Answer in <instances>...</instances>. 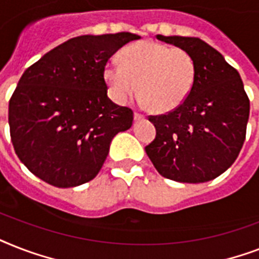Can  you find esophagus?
<instances>
[{
	"instance_id": "esophagus-1",
	"label": "esophagus",
	"mask_w": 259,
	"mask_h": 259,
	"mask_svg": "<svg viewBox=\"0 0 259 259\" xmlns=\"http://www.w3.org/2000/svg\"><path fill=\"white\" fill-rule=\"evenodd\" d=\"M144 118H145V115H144V114L138 113V111H136V113H134V119H136V121H141V119H144Z\"/></svg>"
}]
</instances>
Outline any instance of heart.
Returning <instances> with one entry per match:
<instances>
[{
	"label": "heart",
	"instance_id": "obj_1",
	"mask_svg": "<svg viewBox=\"0 0 259 259\" xmlns=\"http://www.w3.org/2000/svg\"><path fill=\"white\" fill-rule=\"evenodd\" d=\"M119 63H109L103 70L110 97L125 103L140 86L141 97L157 113L183 105L196 80V62L188 51L152 40L123 48Z\"/></svg>",
	"mask_w": 259,
	"mask_h": 259
}]
</instances>
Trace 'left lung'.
<instances>
[{"instance_id": "obj_1", "label": "left lung", "mask_w": 259, "mask_h": 259, "mask_svg": "<svg viewBox=\"0 0 259 259\" xmlns=\"http://www.w3.org/2000/svg\"><path fill=\"white\" fill-rule=\"evenodd\" d=\"M158 40L187 50L196 62V80L177 109L149 115L156 138L146 154L161 176L179 183H205L237 160L246 138L250 101L238 71L197 37Z\"/></svg>"}]
</instances>
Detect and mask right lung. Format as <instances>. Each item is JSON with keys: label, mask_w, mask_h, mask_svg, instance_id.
Listing matches in <instances>:
<instances>
[{"label": "right lung", "mask_w": 259, "mask_h": 259, "mask_svg": "<svg viewBox=\"0 0 259 259\" xmlns=\"http://www.w3.org/2000/svg\"><path fill=\"white\" fill-rule=\"evenodd\" d=\"M138 38L129 32L78 36L26 68L9 101V127L14 152L34 176L58 188L97 176L114 136L133 123V110L107 97L103 70Z\"/></svg>", "instance_id": "right-lung-1"}]
</instances>
